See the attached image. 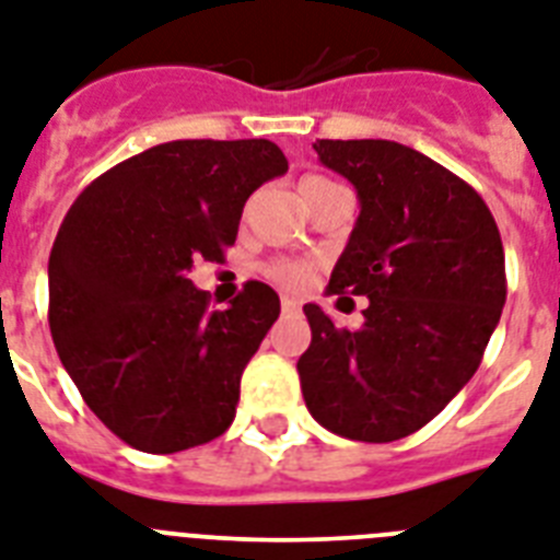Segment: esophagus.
<instances>
[{"label": "esophagus", "mask_w": 560, "mask_h": 560, "mask_svg": "<svg viewBox=\"0 0 560 560\" xmlns=\"http://www.w3.org/2000/svg\"><path fill=\"white\" fill-rule=\"evenodd\" d=\"M280 306H283V312H298V308H300V303H298V300L283 298V300H280Z\"/></svg>", "instance_id": "1"}]
</instances>
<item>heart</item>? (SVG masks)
Returning a JSON list of instances; mask_svg holds the SVG:
<instances>
[{"mask_svg":"<svg viewBox=\"0 0 560 560\" xmlns=\"http://www.w3.org/2000/svg\"><path fill=\"white\" fill-rule=\"evenodd\" d=\"M329 179L323 177H306L300 183V191H308L314 186H326ZM262 277L269 280L271 285L283 291H306L314 280V262L308 260H291V257H277L262 266Z\"/></svg>","mask_w":560,"mask_h":560,"instance_id":"obj_1","label":"heart"}]
</instances>
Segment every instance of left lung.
I'll return each instance as SVG.
<instances>
[{"instance_id":"8db88e82","label":"left lung","mask_w":560,"mask_h":560,"mask_svg":"<svg viewBox=\"0 0 560 560\" xmlns=\"http://www.w3.org/2000/svg\"><path fill=\"white\" fill-rule=\"evenodd\" d=\"M326 168L360 197L329 294H363V326L337 329L306 303L298 360L312 418L349 441L412 435L478 372L506 303L495 217L469 183L389 140H317Z\"/></svg>"}]
</instances>
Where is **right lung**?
I'll return each instance as SVG.
<instances>
[{
    "mask_svg": "<svg viewBox=\"0 0 560 560\" xmlns=\"http://www.w3.org/2000/svg\"><path fill=\"white\" fill-rule=\"evenodd\" d=\"M285 171L269 140H174L100 174L68 208L48 260L50 337L88 409L133 450H191L237 415L280 298L248 280L214 312L188 271L223 262L248 197Z\"/></svg>",
    "mask_w": 560,
    "mask_h": 560,
    "instance_id": "add662e5",
    "label": "right lung"
}]
</instances>
